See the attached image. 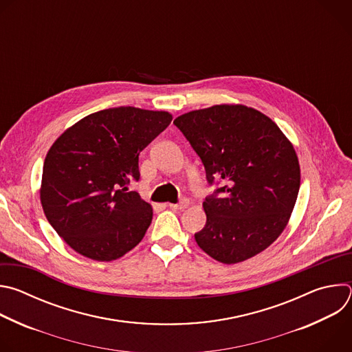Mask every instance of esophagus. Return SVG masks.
<instances>
[{
	"mask_svg": "<svg viewBox=\"0 0 352 352\" xmlns=\"http://www.w3.org/2000/svg\"><path fill=\"white\" fill-rule=\"evenodd\" d=\"M171 209H178V210H182V209H186L189 206V200L188 199H182L179 204H170L168 205Z\"/></svg>",
	"mask_w": 352,
	"mask_h": 352,
	"instance_id": "obj_1",
	"label": "esophagus"
}]
</instances>
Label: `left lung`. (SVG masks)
<instances>
[{"label":"left lung","instance_id":"obj_1","mask_svg":"<svg viewBox=\"0 0 352 352\" xmlns=\"http://www.w3.org/2000/svg\"><path fill=\"white\" fill-rule=\"evenodd\" d=\"M174 124L209 184H224L204 202L206 226L195 234L197 245L224 265L261 254L284 231L296 202L300 168L292 143L267 116L243 104L193 110Z\"/></svg>","mask_w":352,"mask_h":352}]
</instances>
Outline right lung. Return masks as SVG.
Instances as JSON below:
<instances>
[{"label": "right lung", "instance_id": "1", "mask_svg": "<svg viewBox=\"0 0 352 352\" xmlns=\"http://www.w3.org/2000/svg\"><path fill=\"white\" fill-rule=\"evenodd\" d=\"M171 120L168 111L107 109L82 118L50 147L40 202L75 252L111 262L142 241L153 209L128 186L139 179V153Z\"/></svg>", "mask_w": 352, "mask_h": 352}]
</instances>
